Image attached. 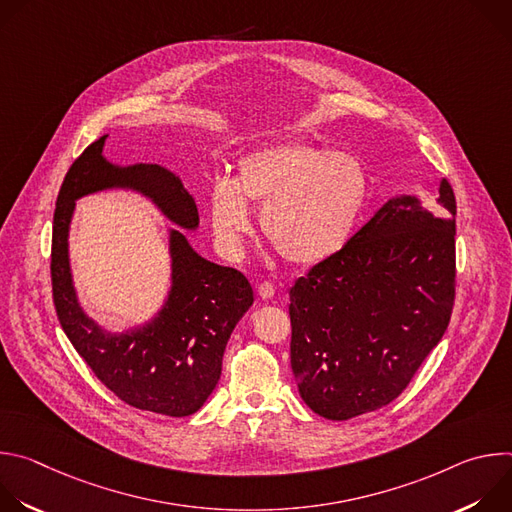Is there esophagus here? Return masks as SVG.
Returning <instances> with one entry per match:
<instances>
[{
  "label": "esophagus",
  "instance_id": "esophagus-1",
  "mask_svg": "<svg viewBox=\"0 0 512 512\" xmlns=\"http://www.w3.org/2000/svg\"><path fill=\"white\" fill-rule=\"evenodd\" d=\"M257 294L261 296V300H271V298L275 296V287H273V283H269V281L259 283V287H257Z\"/></svg>",
  "mask_w": 512,
  "mask_h": 512
}]
</instances>
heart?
<instances>
[{"label":"heart","mask_w":512,"mask_h":512,"mask_svg":"<svg viewBox=\"0 0 512 512\" xmlns=\"http://www.w3.org/2000/svg\"><path fill=\"white\" fill-rule=\"evenodd\" d=\"M369 198V174L358 158L310 141L261 148L237 164L233 184L214 182L210 223L227 255H239L251 229L247 206H261L259 227L294 265H318L352 237Z\"/></svg>","instance_id":"obj_1"}]
</instances>
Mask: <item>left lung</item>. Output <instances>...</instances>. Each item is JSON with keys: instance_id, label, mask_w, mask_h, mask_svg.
Returning <instances> with one entry per match:
<instances>
[{"instance_id": "1", "label": "left lung", "mask_w": 512, "mask_h": 512, "mask_svg": "<svg viewBox=\"0 0 512 512\" xmlns=\"http://www.w3.org/2000/svg\"><path fill=\"white\" fill-rule=\"evenodd\" d=\"M395 196L289 289L291 371L334 421L397 399L442 340L456 298V196Z\"/></svg>"}]
</instances>
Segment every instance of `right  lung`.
Segmentation results:
<instances>
[{
	"label": "right lung",
	"mask_w": 512,
	"mask_h": 512,
	"mask_svg": "<svg viewBox=\"0 0 512 512\" xmlns=\"http://www.w3.org/2000/svg\"><path fill=\"white\" fill-rule=\"evenodd\" d=\"M107 135L72 162L60 186L52 227V298L60 326L95 377L127 405L170 417L196 413L214 391L237 322L253 304L247 277L200 257L170 231L172 287L158 316L123 334L85 314L72 285L68 229L81 196L127 188L150 198L172 223L194 231L198 208L182 180L158 164L115 166L103 158Z\"/></svg>",
	"instance_id": "right-lung-1"
}]
</instances>
